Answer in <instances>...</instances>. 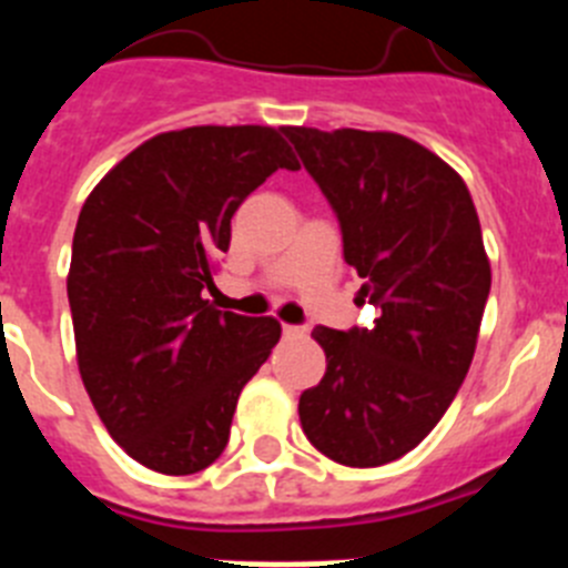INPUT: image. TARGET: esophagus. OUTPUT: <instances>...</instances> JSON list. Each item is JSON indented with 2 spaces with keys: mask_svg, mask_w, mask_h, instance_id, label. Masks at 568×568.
Wrapping results in <instances>:
<instances>
[{
  "mask_svg": "<svg viewBox=\"0 0 568 568\" xmlns=\"http://www.w3.org/2000/svg\"><path fill=\"white\" fill-rule=\"evenodd\" d=\"M281 333H284V338H304V327H293V324H284Z\"/></svg>",
  "mask_w": 568,
  "mask_h": 568,
  "instance_id": "esophagus-1",
  "label": "esophagus"
}]
</instances>
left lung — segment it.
I'll return each mask as SVG.
<instances>
[{
    "instance_id": "1",
    "label": "left lung",
    "mask_w": 568,
    "mask_h": 568,
    "mask_svg": "<svg viewBox=\"0 0 568 568\" xmlns=\"http://www.w3.org/2000/svg\"><path fill=\"white\" fill-rule=\"evenodd\" d=\"M327 195L373 327H315L327 355L301 429L344 466H384L433 433L469 373L491 287L478 210L444 159L400 133L284 128Z\"/></svg>"
}]
</instances>
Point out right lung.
Returning a JSON list of instances; mask_svg holds the SVG:
<instances>
[{
    "instance_id": "obj_1",
    "label": "right lung",
    "mask_w": 568,
    "mask_h": 568,
    "mask_svg": "<svg viewBox=\"0 0 568 568\" xmlns=\"http://www.w3.org/2000/svg\"><path fill=\"white\" fill-rule=\"evenodd\" d=\"M278 168L298 162L275 128L170 130L124 155L79 213L68 273L79 375L110 438L148 469H207L278 344L275 318L204 298L230 219Z\"/></svg>"
}]
</instances>
